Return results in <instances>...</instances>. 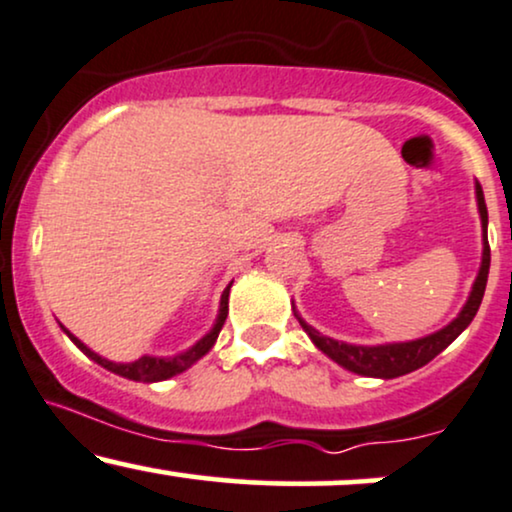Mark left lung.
<instances>
[{"label":"left lung","mask_w":512,"mask_h":512,"mask_svg":"<svg viewBox=\"0 0 512 512\" xmlns=\"http://www.w3.org/2000/svg\"><path fill=\"white\" fill-rule=\"evenodd\" d=\"M474 195H477L479 219H482V264H479L477 279L472 283V291L467 295L463 310L458 312V317H455L453 322H448L443 329L434 331V334L415 338V341L379 343V346H355V343L336 341V338L319 334L315 326H310L303 317L298 315V310H295L293 305V315L305 329V334L310 336V341L315 343L326 357H331L336 365H341L343 369H348V372L353 374H362V377H374V379H396V377H403V374L415 372V369H420L427 365V362H432L441 350L451 346L455 338L470 326L474 315H477L486 291V279H489L491 250H489V240H486L489 214H486L484 193L479 183H474Z\"/></svg>","instance_id":"left-lung-1"}]
</instances>
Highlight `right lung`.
<instances>
[{
	"mask_svg": "<svg viewBox=\"0 0 512 512\" xmlns=\"http://www.w3.org/2000/svg\"><path fill=\"white\" fill-rule=\"evenodd\" d=\"M231 283L224 288V293H221L219 312H217V319H214L212 329H209L207 334L200 338V341H195L188 350H181V353H176V355H171V357L143 355V357H138V360H133V362H114V360H107V357L97 355L95 350H90L83 341H80L78 336H73L64 324H59V326H61V331H64V334L69 336L71 341L76 343V346L83 350L85 355L90 357L92 362H97V365H102L104 369H109V372L119 374V377H123V379L143 381V384H155V381H166V379L176 377V374L186 372L188 367H193L195 362L200 360V357H205L209 350H212L214 343H217V336H219L221 326H224V322H226V315H229Z\"/></svg>",
	"mask_w": 512,
	"mask_h": 512,
	"instance_id": "obj_1",
	"label": "right lung"
}]
</instances>
